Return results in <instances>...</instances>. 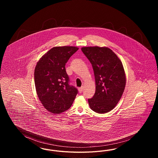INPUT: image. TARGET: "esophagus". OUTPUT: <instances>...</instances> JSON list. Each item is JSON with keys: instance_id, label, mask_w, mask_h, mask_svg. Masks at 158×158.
<instances>
[{"instance_id": "obj_1", "label": "esophagus", "mask_w": 158, "mask_h": 158, "mask_svg": "<svg viewBox=\"0 0 158 158\" xmlns=\"http://www.w3.org/2000/svg\"><path fill=\"white\" fill-rule=\"evenodd\" d=\"M78 89H79V91L80 93H82L83 90V87H81V88H79Z\"/></svg>"}]
</instances>
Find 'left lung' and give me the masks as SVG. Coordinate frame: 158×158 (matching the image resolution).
Segmentation results:
<instances>
[{"label":"left lung","instance_id":"8db88e82","mask_svg":"<svg viewBox=\"0 0 158 158\" xmlns=\"http://www.w3.org/2000/svg\"><path fill=\"white\" fill-rule=\"evenodd\" d=\"M81 50L92 64L95 79V93L88 99L90 109L99 114L108 113L118 104L125 89L122 62L108 47H85Z\"/></svg>","mask_w":158,"mask_h":158}]
</instances>
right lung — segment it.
<instances>
[{
	"label": "right lung",
	"instance_id": "add662e5",
	"mask_svg": "<svg viewBox=\"0 0 158 158\" xmlns=\"http://www.w3.org/2000/svg\"><path fill=\"white\" fill-rule=\"evenodd\" d=\"M79 48L55 47L39 60L34 71L38 97L45 109L53 114L63 113L72 106L78 90L69 84L65 65Z\"/></svg>",
	"mask_w": 158,
	"mask_h": 158
}]
</instances>
